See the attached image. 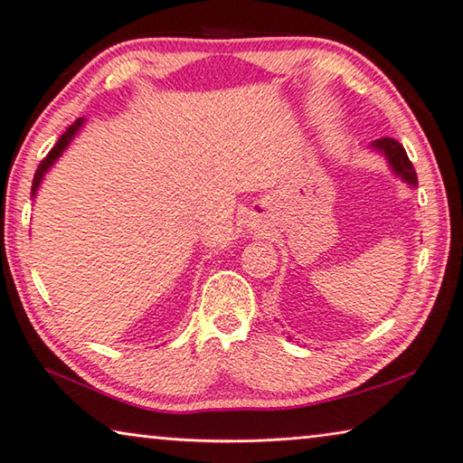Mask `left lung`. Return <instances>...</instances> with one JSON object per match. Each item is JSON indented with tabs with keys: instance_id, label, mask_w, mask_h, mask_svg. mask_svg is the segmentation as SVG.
I'll return each instance as SVG.
<instances>
[{
	"instance_id": "obj_1",
	"label": "left lung",
	"mask_w": 463,
	"mask_h": 463,
	"mask_svg": "<svg viewBox=\"0 0 463 463\" xmlns=\"http://www.w3.org/2000/svg\"><path fill=\"white\" fill-rule=\"evenodd\" d=\"M373 146L385 154L389 165L393 166V170L405 180L407 184L418 186V175H415V168L411 165V160L407 158V152L400 142H397L395 138H387V136H385V138L375 140Z\"/></svg>"
}]
</instances>
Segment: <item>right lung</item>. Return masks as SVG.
Segmentation results:
<instances>
[{
  "mask_svg": "<svg viewBox=\"0 0 463 463\" xmlns=\"http://www.w3.org/2000/svg\"><path fill=\"white\" fill-rule=\"evenodd\" d=\"M80 126H81V120L78 118V120L70 126V128L63 132L61 136H60V140L56 142V146H53L50 152H48V156H45L42 162H40V166H38V170H35V175H33V184H32V194H35V190H38V186H40V183H42V178H43V175L45 172H48V168L53 165V160H56L60 154H61V150L68 146V144L71 142V138H74V134L80 130Z\"/></svg>",
  "mask_w": 463,
  "mask_h": 463,
  "instance_id": "1",
  "label": "right lung"
}]
</instances>
